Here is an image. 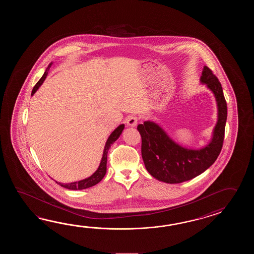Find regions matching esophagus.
<instances>
[{
    "label": "esophagus",
    "mask_w": 254,
    "mask_h": 254,
    "mask_svg": "<svg viewBox=\"0 0 254 254\" xmlns=\"http://www.w3.org/2000/svg\"><path fill=\"white\" fill-rule=\"evenodd\" d=\"M126 124L129 127H135L138 124V118L135 115H129L126 119Z\"/></svg>",
    "instance_id": "esophagus-1"
}]
</instances>
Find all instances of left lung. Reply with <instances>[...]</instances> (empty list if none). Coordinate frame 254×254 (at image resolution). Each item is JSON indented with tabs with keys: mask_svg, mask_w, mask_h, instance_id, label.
<instances>
[{
	"mask_svg": "<svg viewBox=\"0 0 254 254\" xmlns=\"http://www.w3.org/2000/svg\"><path fill=\"white\" fill-rule=\"evenodd\" d=\"M200 81L215 95L218 122L211 142L200 150H189L175 143L159 125L144 122L137 126L141 137V156L151 176L167 184H180L205 172L219 156L225 132L227 103L221 82L212 70L204 66Z\"/></svg>",
	"mask_w": 254,
	"mask_h": 254,
	"instance_id": "8db88e82",
	"label": "left lung"
}]
</instances>
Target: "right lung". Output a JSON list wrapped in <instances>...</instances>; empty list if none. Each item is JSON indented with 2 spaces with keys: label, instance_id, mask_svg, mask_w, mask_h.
Returning <instances> with one entry per match:
<instances>
[{
  "label": "right lung",
  "instance_id": "right-lung-1",
  "mask_svg": "<svg viewBox=\"0 0 254 254\" xmlns=\"http://www.w3.org/2000/svg\"><path fill=\"white\" fill-rule=\"evenodd\" d=\"M52 63L49 64L47 69L45 70V72L43 73V77L39 80L38 82L35 84V86L33 87V92H32V95H33L34 92H36L38 90L39 87L42 85L43 81L45 80L46 76L48 74L49 69L51 68L52 66ZM125 129V125H121L118 126L116 129H114V131L112 132V134L110 135V137L108 138V140L106 141V144L104 147V151H103V158H102V162L100 163V166L98 168L97 171L95 173L92 174L91 177L85 179V180H82L80 182H75V183H70V184H60V185L64 188L69 190H83L87 189V188H90L92 186H94L95 184H97L98 183H100L102 180H103L105 173H106V164H107V154H108L109 149L111 148L112 144L114 143L115 140H117L120 137L121 133L123 132V130ZM57 183V182H56ZM58 184V183H57Z\"/></svg>",
  "mask_w": 254,
  "mask_h": 254
}]
</instances>
